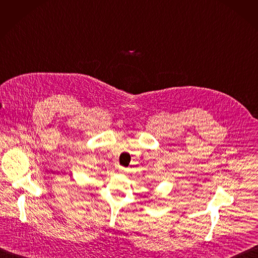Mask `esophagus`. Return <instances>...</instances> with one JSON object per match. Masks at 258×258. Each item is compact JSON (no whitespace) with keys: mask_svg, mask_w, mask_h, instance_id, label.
Returning <instances> with one entry per match:
<instances>
[{"mask_svg":"<svg viewBox=\"0 0 258 258\" xmlns=\"http://www.w3.org/2000/svg\"><path fill=\"white\" fill-rule=\"evenodd\" d=\"M119 171H120V172H125V169H123V168H119Z\"/></svg>","mask_w":258,"mask_h":258,"instance_id":"obj_1","label":"esophagus"}]
</instances>
